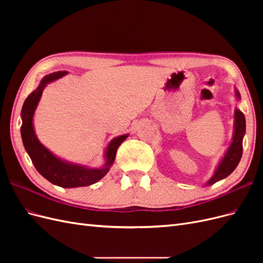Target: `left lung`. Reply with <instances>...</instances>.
<instances>
[{
	"label": "left lung",
	"mask_w": 263,
	"mask_h": 263,
	"mask_svg": "<svg viewBox=\"0 0 263 263\" xmlns=\"http://www.w3.org/2000/svg\"><path fill=\"white\" fill-rule=\"evenodd\" d=\"M235 97L239 101L240 93L237 89H235ZM235 121H234V133L232 137V142L226 150V153L220 159L216 169L214 171L212 178L206 182V185H212L222 179L227 178L230 173H232L236 166L239 163L241 156H242V140L246 134V118L243 113L237 107L235 108Z\"/></svg>",
	"instance_id": "8db88e82"
}]
</instances>
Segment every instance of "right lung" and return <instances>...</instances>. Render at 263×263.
<instances>
[{
    "mask_svg": "<svg viewBox=\"0 0 263 263\" xmlns=\"http://www.w3.org/2000/svg\"><path fill=\"white\" fill-rule=\"evenodd\" d=\"M66 74H68L67 71H58V72L45 76L37 89L28 95V98L24 102L21 112V135L23 145L25 147V150L30 157L36 170L52 184L71 189L94 184L103 177H105L115 161L117 148L128 137V134L121 135V136L115 137L108 142L104 151V164L101 168H90L87 165L63 160V159L53 155L48 148H46L39 141L35 133V110L39 101H41L46 85L58 80Z\"/></svg>",
    "mask_w": 263,
    "mask_h": 263,
    "instance_id": "add662e5",
    "label": "right lung"
}]
</instances>
